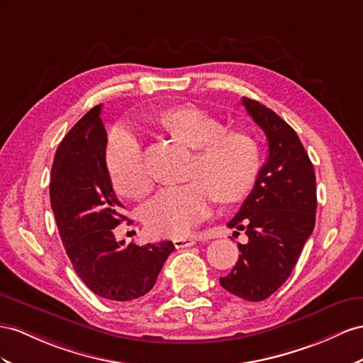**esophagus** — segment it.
<instances>
[{"mask_svg":"<svg viewBox=\"0 0 363 363\" xmlns=\"http://www.w3.org/2000/svg\"><path fill=\"white\" fill-rule=\"evenodd\" d=\"M173 244L176 248H187V247H193L194 244H196V240H194L193 238H178L173 240Z\"/></svg>","mask_w":363,"mask_h":363,"instance_id":"obj_1","label":"esophagus"}]
</instances>
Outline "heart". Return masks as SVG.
Masks as SVG:
<instances>
[{"instance_id": "1", "label": "heart", "mask_w": 363, "mask_h": 363, "mask_svg": "<svg viewBox=\"0 0 363 363\" xmlns=\"http://www.w3.org/2000/svg\"><path fill=\"white\" fill-rule=\"evenodd\" d=\"M157 123L174 139L196 150L187 173L189 182L164 189L148 202L143 222L153 236L181 238L206 218L213 202L235 203L248 196L261 170V148L240 130L225 132V124L198 107L165 111ZM107 167L115 190L127 199H143L152 190L143 145L125 127L108 138Z\"/></svg>"}]
</instances>
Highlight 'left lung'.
<instances>
[{"mask_svg":"<svg viewBox=\"0 0 363 363\" xmlns=\"http://www.w3.org/2000/svg\"><path fill=\"white\" fill-rule=\"evenodd\" d=\"M242 104L268 139L267 161L230 228L244 230L247 244L220 285L240 299L259 302L281 286L299 259L315 222V176L299 136L272 108L250 98ZM238 233V231H235Z\"/></svg>","mask_w":363,"mask_h":363,"instance_id":"left-lung-1","label":"left lung"}]
</instances>
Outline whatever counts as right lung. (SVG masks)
I'll return each mask as SVG.
<instances>
[{"mask_svg": "<svg viewBox=\"0 0 363 363\" xmlns=\"http://www.w3.org/2000/svg\"><path fill=\"white\" fill-rule=\"evenodd\" d=\"M93 107L64 136L52 165L50 203L73 270L90 290L108 301L127 302L156 284L170 240L139 247L115 239L127 218L106 164L107 132Z\"/></svg>", "mask_w": 363, "mask_h": 363, "instance_id": "obj_1", "label": "right lung"}]
</instances>
